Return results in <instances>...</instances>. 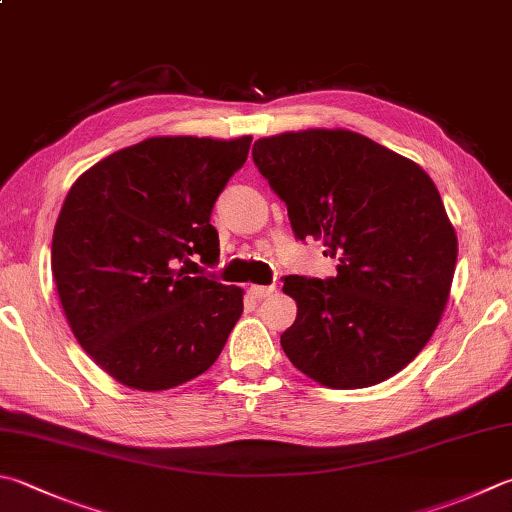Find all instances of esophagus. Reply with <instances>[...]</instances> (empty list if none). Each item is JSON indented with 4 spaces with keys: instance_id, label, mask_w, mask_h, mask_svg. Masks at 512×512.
Instances as JSON below:
<instances>
[{
    "instance_id": "esophagus-1",
    "label": "esophagus",
    "mask_w": 512,
    "mask_h": 512,
    "mask_svg": "<svg viewBox=\"0 0 512 512\" xmlns=\"http://www.w3.org/2000/svg\"><path fill=\"white\" fill-rule=\"evenodd\" d=\"M274 292H276V285H252V287H249V294L258 298V301H263V298H267L269 294H274Z\"/></svg>"
}]
</instances>
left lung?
<instances>
[{"mask_svg": "<svg viewBox=\"0 0 512 512\" xmlns=\"http://www.w3.org/2000/svg\"><path fill=\"white\" fill-rule=\"evenodd\" d=\"M254 165L287 205L298 240H323L336 276H285L296 321L281 334L294 368L334 390L401 372L437 330L457 234L435 182L412 160L345 129L260 138Z\"/></svg>", "mask_w": 512, "mask_h": 512, "instance_id": "obj_1", "label": "left lung"}]
</instances>
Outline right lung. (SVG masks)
I'll list each match as a JSON object with an SVG mask.
<instances>
[{"instance_id":"right-lung-1","label":"right lung","mask_w":512,"mask_h":512,"mask_svg":"<svg viewBox=\"0 0 512 512\" xmlns=\"http://www.w3.org/2000/svg\"><path fill=\"white\" fill-rule=\"evenodd\" d=\"M252 136H162L75 180L53 231V278L77 343L115 381L158 392L196 379L243 314V289L187 267L218 263L211 209Z\"/></svg>"}]
</instances>
